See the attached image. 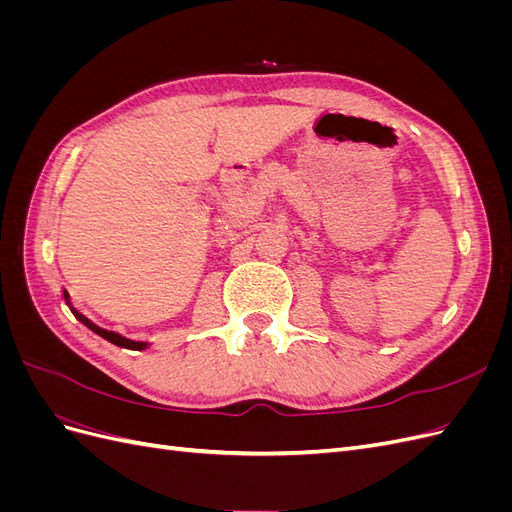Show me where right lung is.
<instances>
[{"label":"right lung","instance_id":"obj_1","mask_svg":"<svg viewBox=\"0 0 512 512\" xmlns=\"http://www.w3.org/2000/svg\"><path fill=\"white\" fill-rule=\"evenodd\" d=\"M64 299H66V305L70 307V312L74 314V318L79 320L81 324H85V327H87L89 331H94L96 335H100L102 339H106V342H111V344H115V346H119V348H128V350H145V348L149 346L147 342H134V339L123 337V335H119V333H115V331H106V329L98 327V324H94L89 318H85L81 312H76V309L70 305V299H68V292H66V290H64Z\"/></svg>","mask_w":512,"mask_h":512}]
</instances>
